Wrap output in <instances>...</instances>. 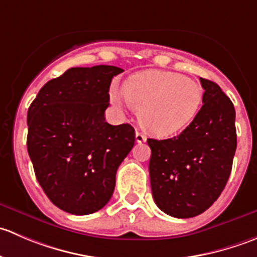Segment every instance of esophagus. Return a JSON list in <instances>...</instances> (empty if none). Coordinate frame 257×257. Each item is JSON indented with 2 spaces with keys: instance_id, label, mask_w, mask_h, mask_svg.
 Listing matches in <instances>:
<instances>
[{
  "instance_id": "obj_1",
  "label": "esophagus",
  "mask_w": 257,
  "mask_h": 257,
  "mask_svg": "<svg viewBox=\"0 0 257 257\" xmlns=\"http://www.w3.org/2000/svg\"><path fill=\"white\" fill-rule=\"evenodd\" d=\"M136 141H137V143H144V142L147 141V137H145L142 132L137 131L136 132Z\"/></svg>"
}]
</instances>
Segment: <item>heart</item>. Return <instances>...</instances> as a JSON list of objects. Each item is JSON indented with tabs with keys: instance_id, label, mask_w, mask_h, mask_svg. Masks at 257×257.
Returning a JSON list of instances; mask_svg holds the SVG:
<instances>
[{
	"instance_id": "1",
	"label": "heart",
	"mask_w": 257,
	"mask_h": 257,
	"mask_svg": "<svg viewBox=\"0 0 257 257\" xmlns=\"http://www.w3.org/2000/svg\"><path fill=\"white\" fill-rule=\"evenodd\" d=\"M204 89L198 82L172 71H145L125 83V92L110 89V99L139 110L144 129L168 137L185 128L201 107Z\"/></svg>"
}]
</instances>
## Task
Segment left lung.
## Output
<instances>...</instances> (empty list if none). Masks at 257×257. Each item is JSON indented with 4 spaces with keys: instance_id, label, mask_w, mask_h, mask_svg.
<instances>
[{
    "instance_id": "left-lung-1",
    "label": "left lung",
    "mask_w": 257,
    "mask_h": 257,
    "mask_svg": "<svg viewBox=\"0 0 257 257\" xmlns=\"http://www.w3.org/2000/svg\"><path fill=\"white\" fill-rule=\"evenodd\" d=\"M200 82L203 105L193 121L178 137L147 141L153 198L162 211L179 219L196 216L216 201L236 150L234 104L216 83Z\"/></svg>"
}]
</instances>
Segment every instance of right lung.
<instances>
[{
    "mask_svg": "<svg viewBox=\"0 0 257 257\" xmlns=\"http://www.w3.org/2000/svg\"><path fill=\"white\" fill-rule=\"evenodd\" d=\"M123 69L73 67L46 83L27 114V150L36 178L63 211L88 215L112 198L115 174L136 142L131 124L110 125L109 87Z\"/></svg>",
    "mask_w": 257,
    "mask_h": 257,
    "instance_id": "right-lung-1",
    "label": "right lung"
}]
</instances>
